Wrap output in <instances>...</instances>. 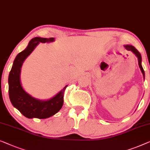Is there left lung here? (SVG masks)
<instances>
[{
    "label": "left lung",
    "mask_w": 150,
    "mask_h": 150,
    "mask_svg": "<svg viewBox=\"0 0 150 150\" xmlns=\"http://www.w3.org/2000/svg\"><path fill=\"white\" fill-rule=\"evenodd\" d=\"M125 47L126 49L128 50V51H131L133 52V54H134L136 57H137L139 66L140 70H141V71H142V72L143 74V76H144V78L145 79V71L144 70V69H143V67H142V55H141L139 52L137 50L134 48L133 46H132V45H125Z\"/></svg>",
    "instance_id": "left-lung-1"
}]
</instances>
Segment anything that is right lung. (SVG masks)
I'll return each mask as SVG.
<instances>
[{
	"label": "right lung",
	"mask_w": 150,
	"mask_h": 150,
	"mask_svg": "<svg viewBox=\"0 0 150 150\" xmlns=\"http://www.w3.org/2000/svg\"><path fill=\"white\" fill-rule=\"evenodd\" d=\"M54 38L35 37L28 43V47L19 53L15 59L8 75V95L12 105L28 118L45 119L59 111L64 104V95L66 85L55 96L46 100L32 97L23 88L21 82V70L23 63L40 42H51Z\"/></svg>",
	"instance_id": "add662e5"
}]
</instances>
